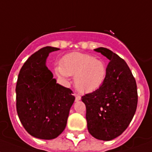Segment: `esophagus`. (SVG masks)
<instances>
[{
  "instance_id": "1",
  "label": "esophagus",
  "mask_w": 152,
  "mask_h": 152,
  "mask_svg": "<svg viewBox=\"0 0 152 152\" xmlns=\"http://www.w3.org/2000/svg\"><path fill=\"white\" fill-rule=\"evenodd\" d=\"M73 95L75 96V97H76V102L79 101V100H80V99H81V96H80V95H78V94H76V93H75V94H74Z\"/></svg>"
}]
</instances>
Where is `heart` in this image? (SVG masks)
<instances>
[{"mask_svg":"<svg viewBox=\"0 0 152 152\" xmlns=\"http://www.w3.org/2000/svg\"><path fill=\"white\" fill-rule=\"evenodd\" d=\"M56 72L65 80L74 76V85L80 93H92L100 89L105 82L107 69L105 63L90 55L72 52L62 59Z\"/></svg>","mask_w":152,"mask_h":152,"instance_id":"heart-1","label":"heart"}]
</instances>
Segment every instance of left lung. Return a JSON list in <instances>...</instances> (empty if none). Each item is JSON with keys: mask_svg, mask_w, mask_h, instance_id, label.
Listing matches in <instances>:
<instances>
[{"mask_svg": "<svg viewBox=\"0 0 152 152\" xmlns=\"http://www.w3.org/2000/svg\"><path fill=\"white\" fill-rule=\"evenodd\" d=\"M110 60L105 82L97 90L82 96L87 128L95 138L110 141L131 123L137 105V84L126 62L108 48L94 49Z\"/></svg>", "mask_w": 152, "mask_h": 152, "instance_id": "8db88e82", "label": "left lung"}]
</instances>
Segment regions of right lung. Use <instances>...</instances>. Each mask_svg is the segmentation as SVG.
Wrapping results in <instances>:
<instances>
[{
	"mask_svg": "<svg viewBox=\"0 0 152 152\" xmlns=\"http://www.w3.org/2000/svg\"><path fill=\"white\" fill-rule=\"evenodd\" d=\"M58 49L46 46L35 52L18 77V115L27 132L39 139H54L64 131L75 100L72 90L56 83L45 65L48 54Z\"/></svg>",
	"mask_w": 152,
	"mask_h": 152,
	"instance_id": "add662e5",
	"label": "right lung"
}]
</instances>
